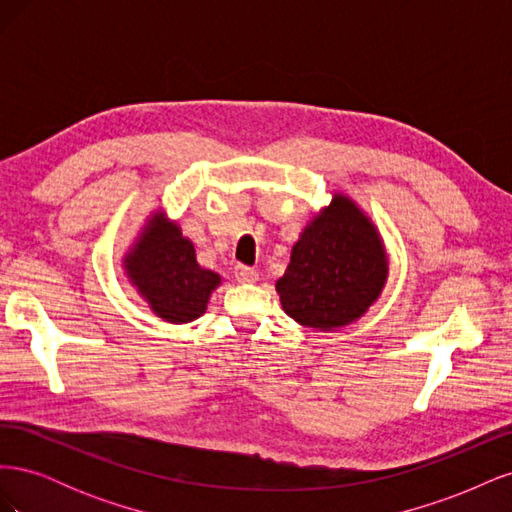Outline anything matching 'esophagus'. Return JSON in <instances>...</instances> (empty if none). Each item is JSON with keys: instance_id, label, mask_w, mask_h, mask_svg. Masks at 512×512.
<instances>
[{"instance_id": "34e87169", "label": "esophagus", "mask_w": 512, "mask_h": 512, "mask_svg": "<svg viewBox=\"0 0 512 512\" xmlns=\"http://www.w3.org/2000/svg\"><path fill=\"white\" fill-rule=\"evenodd\" d=\"M235 277L241 282V284H254L258 280V271H254L252 267H243V265H237L235 267Z\"/></svg>"}]
</instances>
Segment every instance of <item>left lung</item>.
Instances as JSON below:
<instances>
[{"label":"left lung","mask_w":512,"mask_h":512,"mask_svg":"<svg viewBox=\"0 0 512 512\" xmlns=\"http://www.w3.org/2000/svg\"><path fill=\"white\" fill-rule=\"evenodd\" d=\"M389 277L378 228L344 194L305 226L275 282L284 312L303 327L335 331L359 320Z\"/></svg>","instance_id":"left-lung-1"}]
</instances>
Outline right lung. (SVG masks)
Instances as JSON below:
<instances>
[{"label": "right lung", "mask_w": 512, "mask_h": 512, "mask_svg": "<svg viewBox=\"0 0 512 512\" xmlns=\"http://www.w3.org/2000/svg\"><path fill=\"white\" fill-rule=\"evenodd\" d=\"M123 269L151 312L173 324L203 316L211 292L222 284L218 273L198 265L194 243L162 211L151 213L123 258Z\"/></svg>", "instance_id": "obj_1"}]
</instances>
